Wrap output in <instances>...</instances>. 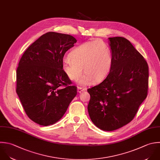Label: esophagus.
Segmentation results:
<instances>
[{"label":"esophagus","mask_w":160,"mask_h":160,"mask_svg":"<svg viewBox=\"0 0 160 160\" xmlns=\"http://www.w3.org/2000/svg\"><path fill=\"white\" fill-rule=\"evenodd\" d=\"M86 90H87L86 88H82V87H78V88H77V91L78 93H81L83 91H85Z\"/></svg>","instance_id":"1"}]
</instances>
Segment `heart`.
Here are the masks:
<instances>
[{
	"label": "heart",
	"mask_w": 160,
	"mask_h": 160,
	"mask_svg": "<svg viewBox=\"0 0 160 160\" xmlns=\"http://www.w3.org/2000/svg\"><path fill=\"white\" fill-rule=\"evenodd\" d=\"M112 63V55L109 46L100 40L85 43L68 54V59L63 62L62 68L68 78L77 81L85 74L79 83L88 85L93 82H102L108 75Z\"/></svg>",
	"instance_id": "b5f03b06"
}]
</instances>
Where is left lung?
I'll return each mask as SVG.
<instances>
[{
	"instance_id": "8db88e82",
	"label": "left lung",
	"mask_w": 160,
	"mask_h": 160,
	"mask_svg": "<svg viewBox=\"0 0 160 160\" xmlns=\"http://www.w3.org/2000/svg\"><path fill=\"white\" fill-rule=\"evenodd\" d=\"M112 63L105 79L87 90L88 112L92 122L104 131L130 123L148 90V65L131 42L122 37L109 38Z\"/></svg>"
}]
</instances>
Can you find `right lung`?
I'll return each instance as SVG.
<instances>
[{
  "label": "right lung",
  "mask_w": 160,
  "mask_h": 160,
  "mask_svg": "<svg viewBox=\"0 0 160 160\" xmlns=\"http://www.w3.org/2000/svg\"><path fill=\"white\" fill-rule=\"evenodd\" d=\"M76 42L70 35L49 32L32 43L19 61L16 92L28 117L40 125L58 122L77 95V87L62 68L65 52Z\"/></svg>",
  "instance_id": "add662e5"
}]
</instances>
